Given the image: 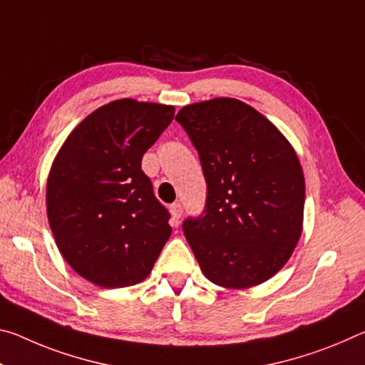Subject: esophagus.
I'll list each match as a JSON object with an SVG mask.
<instances>
[{
  "label": "esophagus",
  "instance_id": "obj_1",
  "mask_svg": "<svg viewBox=\"0 0 365 365\" xmlns=\"http://www.w3.org/2000/svg\"><path fill=\"white\" fill-rule=\"evenodd\" d=\"M182 205L180 203H173V205H170V214H172V219H173V222L175 224H178V219H180V216H182Z\"/></svg>",
  "mask_w": 365,
  "mask_h": 365
}]
</instances>
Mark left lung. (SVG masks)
Listing matches in <instances>:
<instances>
[{"mask_svg": "<svg viewBox=\"0 0 365 365\" xmlns=\"http://www.w3.org/2000/svg\"><path fill=\"white\" fill-rule=\"evenodd\" d=\"M175 120L207 185L206 210L183 222L201 271L221 287L262 284L302 234L305 180L296 151L264 115L230 97L190 103Z\"/></svg>", "mask_w": 365, "mask_h": 365, "instance_id": "left-lung-1", "label": "left lung"}]
</instances>
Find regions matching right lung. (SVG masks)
I'll return each mask as SVG.
<instances>
[{
  "mask_svg": "<svg viewBox=\"0 0 365 365\" xmlns=\"http://www.w3.org/2000/svg\"><path fill=\"white\" fill-rule=\"evenodd\" d=\"M173 113L172 106L135 99L106 103L69 133L51 164V234L68 264L97 286L146 279L172 234L141 159Z\"/></svg>",
  "mask_w": 365,
  "mask_h": 365,
  "instance_id": "obj_1",
  "label": "right lung"
}]
</instances>
